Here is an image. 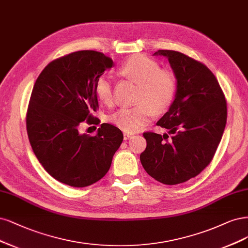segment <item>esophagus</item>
Masks as SVG:
<instances>
[{"mask_svg": "<svg viewBox=\"0 0 248 248\" xmlns=\"http://www.w3.org/2000/svg\"><path fill=\"white\" fill-rule=\"evenodd\" d=\"M123 135H124V140H129L130 138H132V134L128 133V132H124Z\"/></svg>", "mask_w": 248, "mask_h": 248, "instance_id": "34e87169", "label": "esophagus"}]
</instances>
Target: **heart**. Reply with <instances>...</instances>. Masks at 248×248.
<instances>
[{
  "mask_svg": "<svg viewBox=\"0 0 248 248\" xmlns=\"http://www.w3.org/2000/svg\"><path fill=\"white\" fill-rule=\"evenodd\" d=\"M120 72L139 83L136 100L140 104L120 108L108 117V121L126 132H134L156 116V108L163 110L172 104L177 80L172 71L160 69L157 62L143 55L128 58L121 65ZM95 94L104 104H112L114 87L109 76L104 75L97 79Z\"/></svg>",
  "mask_w": 248,
  "mask_h": 248,
  "instance_id": "heart-1",
  "label": "heart"
}]
</instances>
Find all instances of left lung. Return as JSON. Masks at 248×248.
<instances>
[{
  "mask_svg": "<svg viewBox=\"0 0 248 248\" xmlns=\"http://www.w3.org/2000/svg\"><path fill=\"white\" fill-rule=\"evenodd\" d=\"M155 54L168 58L177 80L175 98L157 122L168 134L146 131L140 154L144 170L164 185L197 176L210 163L227 123V101L216 76L196 59L173 50Z\"/></svg>",
  "mask_w": 248,
  "mask_h": 248,
  "instance_id": "1",
  "label": "left lung"
}]
</instances>
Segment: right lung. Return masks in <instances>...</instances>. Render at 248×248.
Wrapping results in <instances>:
<instances>
[{"label":"right lung","mask_w":248,"mask_h":248,"mask_svg":"<svg viewBox=\"0 0 248 248\" xmlns=\"http://www.w3.org/2000/svg\"><path fill=\"white\" fill-rule=\"evenodd\" d=\"M113 59L93 50L77 51L51 62L33 85L27 112L30 143L39 162L56 181L84 187L104 177L123 133L104 123L97 134H80L79 127L99 124L95 83Z\"/></svg>","instance_id":"obj_1"}]
</instances>
